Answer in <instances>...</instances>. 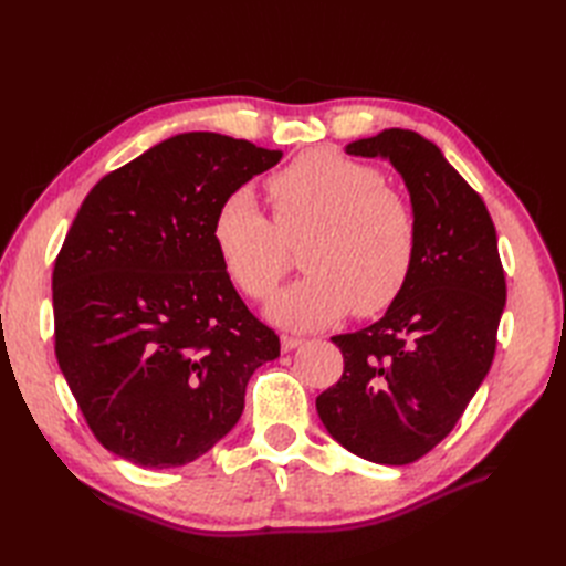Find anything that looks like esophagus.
<instances>
[{
    "label": "esophagus",
    "mask_w": 566,
    "mask_h": 566,
    "mask_svg": "<svg viewBox=\"0 0 566 566\" xmlns=\"http://www.w3.org/2000/svg\"><path fill=\"white\" fill-rule=\"evenodd\" d=\"M302 337H295V335H281V347H283V352H293L295 347H300L302 345Z\"/></svg>",
    "instance_id": "esophagus-1"
}]
</instances>
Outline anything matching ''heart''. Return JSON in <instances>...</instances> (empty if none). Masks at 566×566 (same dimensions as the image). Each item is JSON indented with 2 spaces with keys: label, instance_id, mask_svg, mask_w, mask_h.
Listing matches in <instances>:
<instances>
[{
  "label": "heart",
  "instance_id": "obj_1",
  "mask_svg": "<svg viewBox=\"0 0 566 566\" xmlns=\"http://www.w3.org/2000/svg\"><path fill=\"white\" fill-rule=\"evenodd\" d=\"M266 191L276 222L241 188L219 205L212 238L235 287L256 302L276 293L290 248L306 241L310 273L271 302L273 321L314 331L352 310L382 314L403 295L418 260V219L378 167L310 150L273 175Z\"/></svg>",
  "mask_w": 566,
  "mask_h": 566
}]
</instances>
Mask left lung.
<instances>
[{"label":"left lung","instance_id":"8db88e82","mask_svg":"<svg viewBox=\"0 0 566 566\" xmlns=\"http://www.w3.org/2000/svg\"><path fill=\"white\" fill-rule=\"evenodd\" d=\"M387 158L418 219V260L403 295L364 331L335 335L342 378L318 394V418L342 447L408 465L447 439L486 378L505 306V271L486 205L441 150L410 129L347 146Z\"/></svg>","mask_w":566,"mask_h":566}]
</instances>
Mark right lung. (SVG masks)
Instances as JSON below:
<instances>
[{
  "label": "right lung",
  "mask_w": 566,
  "mask_h": 566,
  "mask_svg": "<svg viewBox=\"0 0 566 566\" xmlns=\"http://www.w3.org/2000/svg\"><path fill=\"white\" fill-rule=\"evenodd\" d=\"M283 158L188 132L101 179L54 264L63 378L101 447L179 468L227 437L252 373L281 354L217 252L219 205Z\"/></svg>",
  "instance_id": "add662e5"
}]
</instances>
